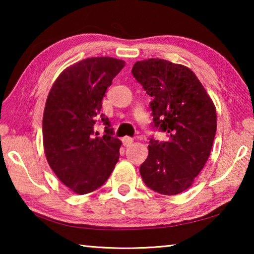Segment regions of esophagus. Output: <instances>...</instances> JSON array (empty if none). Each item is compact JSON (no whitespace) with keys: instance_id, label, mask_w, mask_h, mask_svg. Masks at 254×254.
I'll use <instances>...</instances> for the list:
<instances>
[{"instance_id":"esophagus-1","label":"esophagus","mask_w":254,"mask_h":254,"mask_svg":"<svg viewBox=\"0 0 254 254\" xmlns=\"http://www.w3.org/2000/svg\"><path fill=\"white\" fill-rule=\"evenodd\" d=\"M122 142L124 145H126V147H128V145H131L133 143V139L130 136H124V137H122Z\"/></svg>"}]
</instances>
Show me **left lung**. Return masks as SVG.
<instances>
[{"instance_id": "obj_1", "label": "left lung", "mask_w": 254, "mask_h": 254, "mask_svg": "<svg viewBox=\"0 0 254 254\" xmlns=\"http://www.w3.org/2000/svg\"><path fill=\"white\" fill-rule=\"evenodd\" d=\"M132 75L152 97V127L168 140L149 141L140 167L143 183L162 195L189 188L209 157L216 133V110L189 68L165 59L136 62Z\"/></svg>"}]
</instances>
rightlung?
Here are the masks:
<instances>
[{"label": "right lung", "mask_w": 254, "mask_h": 254, "mask_svg": "<svg viewBox=\"0 0 254 254\" xmlns=\"http://www.w3.org/2000/svg\"><path fill=\"white\" fill-rule=\"evenodd\" d=\"M124 65L111 57L81 60L59 75L47 98L42 120L47 160L60 182L76 194L100 188L119 161L122 142L113 136L101 109L107 87ZM100 117L106 126L101 138L93 132Z\"/></svg>", "instance_id": "add662e5"}]
</instances>
